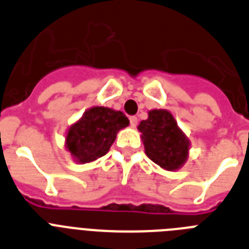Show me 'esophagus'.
<instances>
[{
  "label": "esophagus",
  "instance_id": "34e87169",
  "mask_svg": "<svg viewBox=\"0 0 249 249\" xmlns=\"http://www.w3.org/2000/svg\"><path fill=\"white\" fill-rule=\"evenodd\" d=\"M129 120H130V125L133 127H135L138 125V118L137 116H130V118H129Z\"/></svg>",
  "mask_w": 249,
  "mask_h": 249
}]
</instances>
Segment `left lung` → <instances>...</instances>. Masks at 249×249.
<instances>
[{
    "label": "left lung",
    "instance_id": "left-lung-1",
    "mask_svg": "<svg viewBox=\"0 0 249 249\" xmlns=\"http://www.w3.org/2000/svg\"><path fill=\"white\" fill-rule=\"evenodd\" d=\"M138 129L146 155L155 164L166 170H176L185 163L189 142L169 111L151 110Z\"/></svg>",
    "mask_w": 249,
    "mask_h": 249
}]
</instances>
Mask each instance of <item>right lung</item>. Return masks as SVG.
Masks as SVG:
<instances>
[{
	"label": "right lung",
	"instance_id": "obj_1",
	"mask_svg": "<svg viewBox=\"0 0 249 249\" xmlns=\"http://www.w3.org/2000/svg\"><path fill=\"white\" fill-rule=\"evenodd\" d=\"M129 125V119L122 111L95 107L85 112L66 135V149L77 163H90L103 157L120 129Z\"/></svg>",
	"mask_w": 249,
	"mask_h": 249
}]
</instances>
